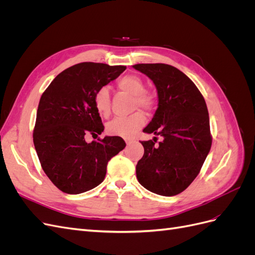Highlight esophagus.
<instances>
[{"label":"esophagus","instance_id":"esophagus-1","mask_svg":"<svg viewBox=\"0 0 255 255\" xmlns=\"http://www.w3.org/2000/svg\"><path fill=\"white\" fill-rule=\"evenodd\" d=\"M125 141H126V143H127V144H129V143L132 142L133 140L130 139V138H125Z\"/></svg>","mask_w":255,"mask_h":255}]
</instances>
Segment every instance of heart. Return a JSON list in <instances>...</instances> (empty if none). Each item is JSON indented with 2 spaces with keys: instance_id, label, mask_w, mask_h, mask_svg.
Here are the masks:
<instances>
[{
  "instance_id": "b5f03b06",
  "label": "heart",
  "mask_w": 255,
  "mask_h": 255,
  "mask_svg": "<svg viewBox=\"0 0 255 255\" xmlns=\"http://www.w3.org/2000/svg\"><path fill=\"white\" fill-rule=\"evenodd\" d=\"M118 88L132 96V110L140 109L150 112L155 105V98L150 92L144 90V83L140 76L136 74H128L121 78ZM95 107L102 117H109L111 114V96L107 87L100 88L94 98ZM145 122V117L141 112H135L127 117H119L111 121L106 127L107 133L115 136L132 137L138 129H140Z\"/></svg>"
}]
</instances>
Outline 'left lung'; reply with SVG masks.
I'll use <instances>...</instances> for the list:
<instances>
[{
    "instance_id": "left-lung-1",
    "label": "left lung",
    "mask_w": 255,
    "mask_h": 255,
    "mask_svg": "<svg viewBox=\"0 0 255 255\" xmlns=\"http://www.w3.org/2000/svg\"><path fill=\"white\" fill-rule=\"evenodd\" d=\"M136 70L155 85L158 107L143 132L163 137L155 144L141 141L144 153L136 166L137 180L154 194H181L201 170L211 150L212 135L207 106L187 75L166 64H138Z\"/></svg>"
}]
</instances>
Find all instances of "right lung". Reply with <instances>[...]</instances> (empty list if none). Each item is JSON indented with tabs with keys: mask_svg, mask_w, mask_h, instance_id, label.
I'll list each match as a JSON object with an SVG mask.
<instances>
[{
	"mask_svg": "<svg viewBox=\"0 0 255 255\" xmlns=\"http://www.w3.org/2000/svg\"><path fill=\"white\" fill-rule=\"evenodd\" d=\"M125 66L81 63L60 72L42 94L33 133L44 173L66 194L78 195L101 184L109 160L125 149L118 136L85 140L104 130L95 107L96 92L125 71Z\"/></svg>",
	"mask_w": 255,
	"mask_h": 255,
	"instance_id": "right-lung-1",
	"label": "right lung"
}]
</instances>
